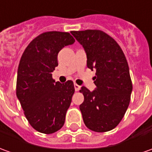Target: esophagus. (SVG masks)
I'll return each mask as SVG.
<instances>
[{
	"mask_svg": "<svg viewBox=\"0 0 152 152\" xmlns=\"http://www.w3.org/2000/svg\"><path fill=\"white\" fill-rule=\"evenodd\" d=\"M74 87H75V91H79V89H80L79 85H77L76 83H74Z\"/></svg>",
	"mask_w": 152,
	"mask_h": 152,
	"instance_id": "esophagus-1",
	"label": "esophagus"
}]
</instances>
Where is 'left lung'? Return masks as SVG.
I'll return each mask as SVG.
<instances>
[{
    "label": "left lung",
    "mask_w": 152,
    "mask_h": 152,
    "mask_svg": "<svg viewBox=\"0 0 152 152\" xmlns=\"http://www.w3.org/2000/svg\"><path fill=\"white\" fill-rule=\"evenodd\" d=\"M85 49L88 68L96 70L94 91L82 86L84 95L80 105L83 121L97 132L112 130L127 111L132 91L129 67L124 52L106 33L96 29L72 31Z\"/></svg>",
    "instance_id": "left-lung-1"
}]
</instances>
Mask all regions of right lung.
<instances>
[{
	"mask_svg": "<svg viewBox=\"0 0 152 152\" xmlns=\"http://www.w3.org/2000/svg\"><path fill=\"white\" fill-rule=\"evenodd\" d=\"M75 39L69 33L45 32L32 40L20 58L16 95L29 124L39 132L51 134L62 128L75 92L72 80L55 82L58 53Z\"/></svg>",
	"mask_w": 152,
	"mask_h": 152,
	"instance_id": "obj_1",
	"label": "right lung"
}]
</instances>
